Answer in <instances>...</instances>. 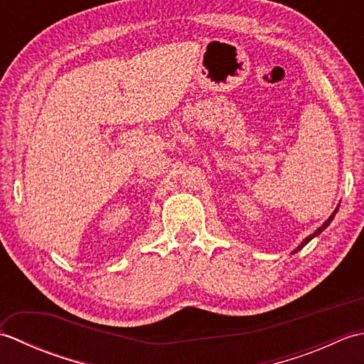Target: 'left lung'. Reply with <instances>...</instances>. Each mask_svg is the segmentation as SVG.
<instances>
[{"label": "left lung", "mask_w": 364, "mask_h": 364, "mask_svg": "<svg viewBox=\"0 0 364 364\" xmlns=\"http://www.w3.org/2000/svg\"><path fill=\"white\" fill-rule=\"evenodd\" d=\"M336 213H338V206H336V210H335L333 213H331V215H330V218H328V219H327L326 222H323V225H322V227H319L318 230H316L313 235H310V236H308V237H305V239H304V241H301V244H300V245L297 247V249H296V250H294L292 253H296V252L301 250V249H304V247H305V245H306L308 242H310V241H311V239H313V237H316V236H318V235H321V233H322V231H323V230H326V228H327V227L330 225V223H331V220H333V219H335V214H336Z\"/></svg>", "instance_id": "1"}]
</instances>
